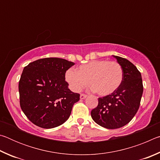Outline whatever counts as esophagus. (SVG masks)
<instances>
[{"instance_id": "34e87169", "label": "esophagus", "mask_w": 160, "mask_h": 160, "mask_svg": "<svg viewBox=\"0 0 160 160\" xmlns=\"http://www.w3.org/2000/svg\"><path fill=\"white\" fill-rule=\"evenodd\" d=\"M80 99H84L85 98H86V97H87V95H86V94H80Z\"/></svg>"}]
</instances>
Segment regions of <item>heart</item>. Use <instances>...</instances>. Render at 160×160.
Instances as JSON below:
<instances>
[{"label": "heart", "mask_w": 160, "mask_h": 160, "mask_svg": "<svg viewBox=\"0 0 160 160\" xmlns=\"http://www.w3.org/2000/svg\"><path fill=\"white\" fill-rule=\"evenodd\" d=\"M65 77L72 91H80L88 81L97 94L107 96L120 87L123 80V69L116 61L97 60L81 65L76 71L68 70Z\"/></svg>", "instance_id": "obj_1"}]
</instances>
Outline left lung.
<instances>
[{"label": "left lung", "instance_id": "obj_1", "mask_svg": "<svg viewBox=\"0 0 160 160\" xmlns=\"http://www.w3.org/2000/svg\"><path fill=\"white\" fill-rule=\"evenodd\" d=\"M123 69V80L113 93L98 99L91 116L98 125L116 129L128 123L139 109L143 92L141 74L127 59L113 56Z\"/></svg>", "mask_w": 160, "mask_h": 160}]
</instances>
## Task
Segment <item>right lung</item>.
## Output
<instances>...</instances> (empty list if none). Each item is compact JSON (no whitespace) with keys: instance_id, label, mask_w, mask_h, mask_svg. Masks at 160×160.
<instances>
[{"instance_id":"1","label":"right lung","mask_w":160,"mask_h":160,"mask_svg":"<svg viewBox=\"0 0 160 160\" xmlns=\"http://www.w3.org/2000/svg\"><path fill=\"white\" fill-rule=\"evenodd\" d=\"M75 63L59 58H45L24 68L19 81L20 107L31 122L53 128L68 119L80 94L68 89L66 72Z\"/></svg>"}]
</instances>
